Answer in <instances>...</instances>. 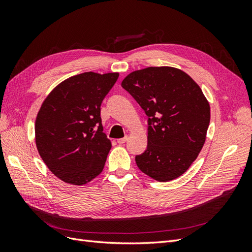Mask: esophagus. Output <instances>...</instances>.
I'll list each match as a JSON object with an SVG mask.
<instances>
[{
    "label": "esophagus",
    "mask_w": 252,
    "mask_h": 252,
    "mask_svg": "<svg viewBox=\"0 0 252 252\" xmlns=\"http://www.w3.org/2000/svg\"><path fill=\"white\" fill-rule=\"evenodd\" d=\"M128 140L127 136H125V138H122V139H119L117 142L120 144V145H123L124 143H126V141Z\"/></svg>",
    "instance_id": "esophagus-1"
}]
</instances>
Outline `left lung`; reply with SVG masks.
Listing matches in <instances>:
<instances>
[{
    "instance_id": "1",
    "label": "left lung",
    "mask_w": 252,
    "mask_h": 252,
    "mask_svg": "<svg viewBox=\"0 0 252 252\" xmlns=\"http://www.w3.org/2000/svg\"><path fill=\"white\" fill-rule=\"evenodd\" d=\"M122 87L148 116L147 149L135 157L139 169L158 182L186 172L202 150L210 122V106L189 75L170 66L129 73Z\"/></svg>"
}]
</instances>
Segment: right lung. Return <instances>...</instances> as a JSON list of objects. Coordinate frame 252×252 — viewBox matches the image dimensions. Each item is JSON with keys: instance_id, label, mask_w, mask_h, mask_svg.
<instances>
[{"instance_id": "add662e5", "label": "right lung", "mask_w": 252, "mask_h": 252, "mask_svg": "<svg viewBox=\"0 0 252 252\" xmlns=\"http://www.w3.org/2000/svg\"><path fill=\"white\" fill-rule=\"evenodd\" d=\"M119 72H84L53 88L36 114L35 145L48 169L67 184L85 185L100 174L111 148L101 104Z\"/></svg>"}]
</instances>
